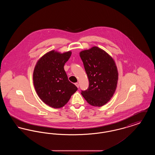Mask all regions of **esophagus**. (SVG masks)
<instances>
[{
  "instance_id": "34e87169",
  "label": "esophagus",
  "mask_w": 155,
  "mask_h": 155,
  "mask_svg": "<svg viewBox=\"0 0 155 155\" xmlns=\"http://www.w3.org/2000/svg\"><path fill=\"white\" fill-rule=\"evenodd\" d=\"M75 85H76V87H77V88H79V84L78 83V82H77V83H75Z\"/></svg>"
}]
</instances>
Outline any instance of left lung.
<instances>
[{
	"instance_id": "8db88e82",
	"label": "left lung",
	"mask_w": 155,
	"mask_h": 155,
	"mask_svg": "<svg viewBox=\"0 0 155 155\" xmlns=\"http://www.w3.org/2000/svg\"><path fill=\"white\" fill-rule=\"evenodd\" d=\"M89 80V87L81 94L91 105L102 106L110 100L117 88L118 71L110 56L94 46L80 53Z\"/></svg>"
}]
</instances>
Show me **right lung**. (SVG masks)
<instances>
[{"label":"right lung","instance_id":"right-lung-1","mask_svg":"<svg viewBox=\"0 0 155 155\" xmlns=\"http://www.w3.org/2000/svg\"><path fill=\"white\" fill-rule=\"evenodd\" d=\"M71 54L52 51L38 61L33 73L37 94L47 105L60 108L66 104L77 87L68 81L64 66Z\"/></svg>","mask_w":155,"mask_h":155}]
</instances>
